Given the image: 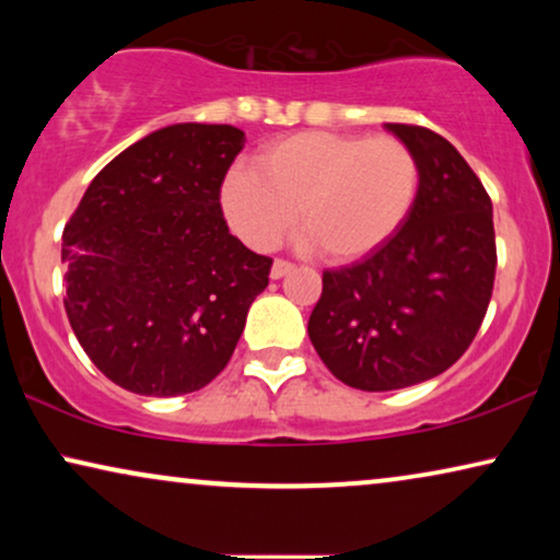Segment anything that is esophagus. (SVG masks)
Here are the masks:
<instances>
[{"label":"esophagus","instance_id":"esophagus-1","mask_svg":"<svg viewBox=\"0 0 560 560\" xmlns=\"http://www.w3.org/2000/svg\"><path fill=\"white\" fill-rule=\"evenodd\" d=\"M293 270H295V265L288 262V259H275L270 275H272L275 280H280V278H285V275L293 272Z\"/></svg>","mask_w":560,"mask_h":560}]
</instances>
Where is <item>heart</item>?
<instances>
[{
  "label": "heart",
  "mask_w": 560,
  "mask_h": 560,
  "mask_svg": "<svg viewBox=\"0 0 560 560\" xmlns=\"http://www.w3.org/2000/svg\"><path fill=\"white\" fill-rule=\"evenodd\" d=\"M420 186L418 152L400 137L301 132L259 150L255 171L234 167L221 186V206L255 249L278 247L301 211L324 255L343 262L400 232Z\"/></svg>",
  "instance_id": "1"
}]
</instances>
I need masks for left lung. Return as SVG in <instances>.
I'll return each mask as SVG.
<instances>
[{
	"label": "left lung",
	"mask_w": 560,
	"mask_h": 560,
	"mask_svg": "<svg viewBox=\"0 0 560 560\" xmlns=\"http://www.w3.org/2000/svg\"><path fill=\"white\" fill-rule=\"evenodd\" d=\"M385 127L418 152V203L362 262L324 272L308 320L328 372L366 393L446 372L487 316L497 270L492 198L469 163L431 129Z\"/></svg>",
	"instance_id": "8db88e82"
}]
</instances>
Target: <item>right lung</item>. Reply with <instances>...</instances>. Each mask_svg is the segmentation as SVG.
I'll return each mask as SVG.
<instances>
[{
    "label": "right lung",
    "instance_id": "add662e5",
    "mask_svg": "<svg viewBox=\"0 0 560 560\" xmlns=\"http://www.w3.org/2000/svg\"><path fill=\"white\" fill-rule=\"evenodd\" d=\"M229 125H173L119 152L63 229L66 313L102 374L137 395L209 385L229 364L272 257L229 234Z\"/></svg>",
    "mask_w": 560,
    "mask_h": 560
}]
</instances>
